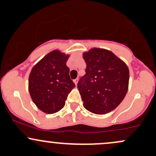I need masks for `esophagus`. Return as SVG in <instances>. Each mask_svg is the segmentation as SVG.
<instances>
[{
  "label": "esophagus",
  "mask_w": 156,
  "mask_h": 156,
  "mask_svg": "<svg viewBox=\"0 0 156 156\" xmlns=\"http://www.w3.org/2000/svg\"><path fill=\"white\" fill-rule=\"evenodd\" d=\"M73 81H74L75 84H76V85H77V83H78V78H76V79L73 80Z\"/></svg>",
  "instance_id": "esophagus-1"
}]
</instances>
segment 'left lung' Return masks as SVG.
<instances>
[{"label":"left lung","mask_w":156,"mask_h":156,"mask_svg":"<svg viewBox=\"0 0 156 156\" xmlns=\"http://www.w3.org/2000/svg\"><path fill=\"white\" fill-rule=\"evenodd\" d=\"M86 74L80 78L78 89L89 112L105 114L115 109L126 95L129 69L112 51L92 48L83 54Z\"/></svg>","instance_id":"1"}]
</instances>
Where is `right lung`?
Listing matches in <instances>:
<instances>
[{"label": "right lung", "mask_w": 156, "mask_h": 156, "mask_svg": "<svg viewBox=\"0 0 156 156\" xmlns=\"http://www.w3.org/2000/svg\"><path fill=\"white\" fill-rule=\"evenodd\" d=\"M69 55L53 51L32 68L28 78L30 95L37 108L54 114L65 105L68 94L76 87L66 63Z\"/></svg>", "instance_id": "1"}]
</instances>
